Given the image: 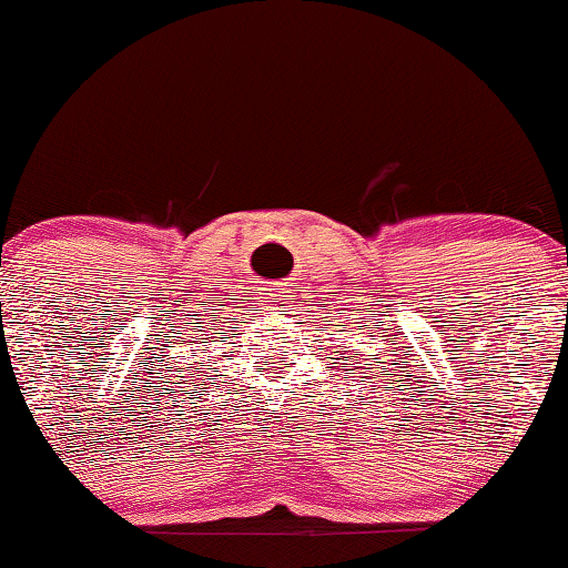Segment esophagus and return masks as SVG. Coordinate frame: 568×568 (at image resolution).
I'll list each match as a JSON object with an SVG mask.
<instances>
[{
	"instance_id": "1",
	"label": "esophagus",
	"mask_w": 568,
	"mask_h": 568,
	"mask_svg": "<svg viewBox=\"0 0 568 568\" xmlns=\"http://www.w3.org/2000/svg\"><path fill=\"white\" fill-rule=\"evenodd\" d=\"M286 297H290V292H286V290H274V292H268L266 302H274V305H282V302H286Z\"/></svg>"
}]
</instances>
